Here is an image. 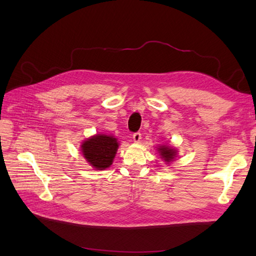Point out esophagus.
<instances>
[{"mask_svg": "<svg viewBox=\"0 0 256 256\" xmlns=\"http://www.w3.org/2000/svg\"><path fill=\"white\" fill-rule=\"evenodd\" d=\"M132 138H134V142H136V143L140 142V141H141V138H142V136H141V134H140V132H136V134H134Z\"/></svg>", "mask_w": 256, "mask_h": 256, "instance_id": "esophagus-1", "label": "esophagus"}]
</instances>
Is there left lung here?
I'll return each mask as SVG.
<instances>
[{"label": "left lung", "instance_id": "8db88e82", "mask_svg": "<svg viewBox=\"0 0 256 256\" xmlns=\"http://www.w3.org/2000/svg\"><path fill=\"white\" fill-rule=\"evenodd\" d=\"M158 152L160 154L161 158L164 159L166 162H171L175 159L176 154H177V152L175 148H172V147H170L168 145H161L159 148H158Z\"/></svg>", "mask_w": 256, "mask_h": 256}]
</instances>
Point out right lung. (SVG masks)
<instances>
[{
    "label": "right lung",
    "mask_w": 256,
    "mask_h": 256,
    "mask_svg": "<svg viewBox=\"0 0 256 256\" xmlns=\"http://www.w3.org/2000/svg\"><path fill=\"white\" fill-rule=\"evenodd\" d=\"M118 148V138L106 134L92 136L81 145L84 158L90 166L100 171L109 168L113 164Z\"/></svg>",
    "instance_id": "right-lung-1"
}]
</instances>
